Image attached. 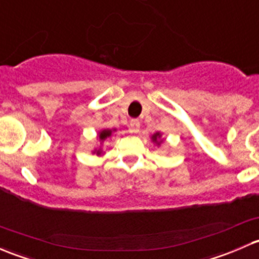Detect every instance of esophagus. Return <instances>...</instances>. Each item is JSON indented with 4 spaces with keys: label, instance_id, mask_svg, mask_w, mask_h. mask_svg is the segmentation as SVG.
<instances>
[{
    "label": "esophagus",
    "instance_id": "esophagus-1",
    "mask_svg": "<svg viewBox=\"0 0 259 259\" xmlns=\"http://www.w3.org/2000/svg\"><path fill=\"white\" fill-rule=\"evenodd\" d=\"M130 127H132L133 133H139V130H140V121L138 119H132L130 120Z\"/></svg>",
    "mask_w": 259,
    "mask_h": 259
}]
</instances>
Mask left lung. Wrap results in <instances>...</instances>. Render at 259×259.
<instances>
[{
	"label": "left lung",
	"mask_w": 259,
	"mask_h": 259,
	"mask_svg": "<svg viewBox=\"0 0 259 259\" xmlns=\"http://www.w3.org/2000/svg\"><path fill=\"white\" fill-rule=\"evenodd\" d=\"M160 138V134H159V133H156V134H155L154 135V137H152V139H154V140L155 141H156L157 140V139H159Z\"/></svg>",
	"instance_id": "1"
}]
</instances>
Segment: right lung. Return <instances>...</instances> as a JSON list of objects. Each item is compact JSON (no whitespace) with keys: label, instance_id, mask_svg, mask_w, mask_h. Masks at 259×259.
Instances as JSON below:
<instances>
[{"label":"right lung","instance_id":"right-lung-1","mask_svg":"<svg viewBox=\"0 0 259 259\" xmlns=\"http://www.w3.org/2000/svg\"><path fill=\"white\" fill-rule=\"evenodd\" d=\"M110 134H111L110 130H103V132L99 134V139H100V140H104V139H107L108 137H110ZM97 154H100V151L98 150Z\"/></svg>","mask_w":259,"mask_h":259}]
</instances>
